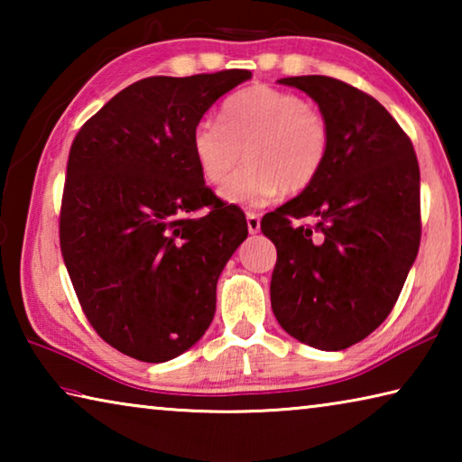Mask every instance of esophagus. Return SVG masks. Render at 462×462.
<instances>
[{
	"mask_svg": "<svg viewBox=\"0 0 462 462\" xmlns=\"http://www.w3.org/2000/svg\"><path fill=\"white\" fill-rule=\"evenodd\" d=\"M246 226H248V232L250 234H256L261 230V216L254 214V212H248L246 214Z\"/></svg>",
	"mask_w": 462,
	"mask_h": 462,
	"instance_id": "34e87169",
	"label": "esophagus"
}]
</instances>
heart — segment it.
Here are the masks:
<instances>
[{
  "mask_svg": "<svg viewBox=\"0 0 462 462\" xmlns=\"http://www.w3.org/2000/svg\"><path fill=\"white\" fill-rule=\"evenodd\" d=\"M220 120L193 128L191 154L201 177L222 185L243 151L247 165L222 187L224 201L261 208L281 191H306L322 173L330 128L297 93L253 85L226 99Z\"/></svg>",
  "mask_w": 462,
  "mask_h": 462,
  "instance_id": "b5f03b06",
  "label": "heart"
}]
</instances>
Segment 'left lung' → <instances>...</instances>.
I'll use <instances>...</instances> for the list:
<instances>
[{
  "label": "left lung",
  "instance_id": "obj_1",
  "mask_svg": "<svg viewBox=\"0 0 462 462\" xmlns=\"http://www.w3.org/2000/svg\"><path fill=\"white\" fill-rule=\"evenodd\" d=\"M279 83L316 101L330 148L314 185L261 222L277 248L271 308L293 338L344 350L385 322L416 261L418 159L408 134L369 93L324 75ZM303 217L315 224L301 225Z\"/></svg>",
  "mask_w": 462,
  "mask_h": 462
}]
</instances>
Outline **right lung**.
<instances>
[{
  "label": "right lung",
  "instance_id": "obj_1",
  "mask_svg": "<svg viewBox=\"0 0 462 462\" xmlns=\"http://www.w3.org/2000/svg\"><path fill=\"white\" fill-rule=\"evenodd\" d=\"M250 77L245 69L146 77L109 99L71 144L62 259L93 330L138 361H171L206 334L217 277L248 236L245 214L203 183L191 132Z\"/></svg>",
  "mask_w": 462,
  "mask_h": 462
}]
</instances>
